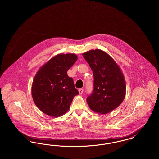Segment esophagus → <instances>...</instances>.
Here are the masks:
<instances>
[{
  "mask_svg": "<svg viewBox=\"0 0 159 159\" xmlns=\"http://www.w3.org/2000/svg\"><path fill=\"white\" fill-rule=\"evenodd\" d=\"M79 93L80 94V95H82V93H83V89L82 88H80V89H79Z\"/></svg>",
  "mask_w": 159,
  "mask_h": 159,
  "instance_id": "esophagus-1",
  "label": "esophagus"
}]
</instances>
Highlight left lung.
<instances>
[{
  "instance_id": "left-lung-1",
  "label": "left lung",
  "mask_w": 159,
  "mask_h": 159,
  "mask_svg": "<svg viewBox=\"0 0 159 159\" xmlns=\"http://www.w3.org/2000/svg\"><path fill=\"white\" fill-rule=\"evenodd\" d=\"M82 55L94 79L93 91L87 98V103L97 113H108L121 104L126 95V82L121 68L101 49L90 50Z\"/></svg>"
}]
</instances>
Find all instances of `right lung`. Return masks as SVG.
I'll list each match as a JSON object with an SVG mask.
<instances>
[{
  "mask_svg": "<svg viewBox=\"0 0 159 159\" xmlns=\"http://www.w3.org/2000/svg\"><path fill=\"white\" fill-rule=\"evenodd\" d=\"M75 53H59L39 69L31 85L36 106L43 113L60 117L68 111L75 96L79 95L67 71L75 63Z\"/></svg>",
  "mask_w": 159,
  "mask_h": 159,
  "instance_id": "right-lung-1",
  "label": "right lung"
}]
</instances>
